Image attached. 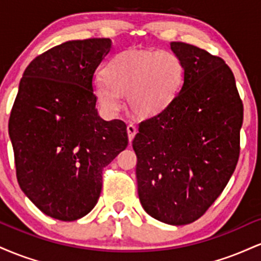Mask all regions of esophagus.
<instances>
[{
    "instance_id": "1",
    "label": "esophagus",
    "mask_w": 261,
    "mask_h": 261,
    "mask_svg": "<svg viewBox=\"0 0 261 261\" xmlns=\"http://www.w3.org/2000/svg\"><path fill=\"white\" fill-rule=\"evenodd\" d=\"M126 130H127V135H128V141L131 142V141L134 140L135 135H136V133H137V127L133 124H128Z\"/></svg>"
}]
</instances>
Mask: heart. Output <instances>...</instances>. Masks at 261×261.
<instances>
[{
    "mask_svg": "<svg viewBox=\"0 0 261 261\" xmlns=\"http://www.w3.org/2000/svg\"><path fill=\"white\" fill-rule=\"evenodd\" d=\"M95 80L93 93L107 113L120 109L127 95L137 116H152L170 106L184 83V64L169 50H128L113 58Z\"/></svg>",
    "mask_w": 261,
    "mask_h": 261,
    "instance_id": "obj_1",
    "label": "heart"
}]
</instances>
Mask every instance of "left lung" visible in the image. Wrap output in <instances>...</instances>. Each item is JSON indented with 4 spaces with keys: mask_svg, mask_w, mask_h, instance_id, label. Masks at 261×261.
<instances>
[{
    "mask_svg": "<svg viewBox=\"0 0 261 261\" xmlns=\"http://www.w3.org/2000/svg\"><path fill=\"white\" fill-rule=\"evenodd\" d=\"M170 49L184 64V83L168 108L140 122L133 147L142 207L181 226L207 211L234 172L243 103L222 59L180 41Z\"/></svg>",
    "mask_w": 261,
    "mask_h": 261,
    "instance_id": "8db88e82",
    "label": "left lung"
}]
</instances>
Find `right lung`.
Segmentation results:
<instances>
[{"instance_id": "1", "label": "right lung", "mask_w": 261, "mask_h": 261, "mask_svg": "<svg viewBox=\"0 0 261 261\" xmlns=\"http://www.w3.org/2000/svg\"><path fill=\"white\" fill-rule=\"evenodd\" d=\"M112 40H71L35 58L23 73L8 122L17 180L47 216L92 211L103 168L126 148V125L98 115L93 76Z\"/></svg>"}]
</instances>
